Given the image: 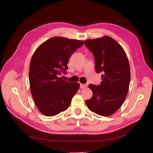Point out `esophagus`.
I'll return each mask as SVG.
<instances>
[{"label": "esophagus", "mask_w": 153, "mask_h": 153, "mask_svg": "<svg viewBox=\"0 0 153 153\" xmlns=\"http://www.w3.org/2000/svg\"><path fill=\"white\" fill-rule=\"evenodd\" d=\"M87 87V84H82L80 83V88L81 89H84Z\"/></svg>", "instance_id": "34e87169"}]
</instances>
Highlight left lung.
<instances>
[{
    "instance_id": "left-lung-1",
    "label": "left lung",
    "mask_w": 153,
    "mask_h": 153,
    "mask_svg": "<svg viewBox=\"0 0 153 153\" xmlns=\"http://www.w3.org/2000/svg\"><path fill=\"white\" fill-rule=\"evenodd\" d=\"M93 54L95 70L102 73L100 85L89 84L93 96L86 100L89 109L102 116L112 115L124 102L130 82V68L126 54L118 43L108 36L85 41Z\"/></svg>"
}]
</instances>
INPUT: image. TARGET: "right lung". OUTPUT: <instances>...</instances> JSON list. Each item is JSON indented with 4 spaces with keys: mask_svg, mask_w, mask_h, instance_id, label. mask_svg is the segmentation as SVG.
<instances>
[{
    "mask_svg": "<svg viewBox=\"0 0 153 153\" xmlns=\"http://www.w3.org/2000/svg\"><path fill=\"white\" fill-rule=\"evenodd\" d=\"M83 45L78 40L52 37L41 44L31 58L29 71L30 90L35 105L44 115L53 116L66 110L79 89L58 76L66 74L71 55Z\"/></svg>",
    "mask_w": 153,
    "mask_h": 153,
    "instance_id": "right-lung-1",
    "label": "right lung"
}]
</instances>
